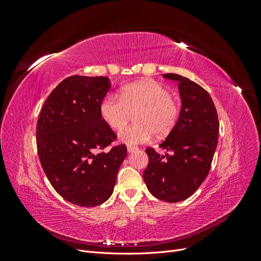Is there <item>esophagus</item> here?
<instances>
[{
  "instance_id": "obj_1",
  "label": "esophagus",
  "mask_w": 261,
  "mask_h": 261,
  "mask_svg": "<svg viewBox=\"0 0 261 261\" xmlns=\"http://www.w3.org/2000/svg\"><path fill=\"white\" fill-rule=\"evenodd\" d=\"M137 150V147H135V146H132V145H128L127 146V151L130 153V152H134V151H136Z\"/></svg>"
}]
</instances>
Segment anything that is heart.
Returning a JSON list of instances; mask_svg holds the SVG:
<instances>
[{"instance_id":"obj_1","label":"heart","mask_w":261,"mask_h":261,"mask_svg":"<svg viewBox=\"0 0 261 261\" xmlns=\"http://www.w3.org/2000/svg\"><path fill=\"white\" fill-rule=\"evenodd\" d=\"M100 115L112 129H121L132 114L134 121L123 128L118 138L124 144L138 145L154 135L162 137L174 127L180 113L179 102L169 88L154 81L133 83L116 93H109L99 107Z\"/></svg>"}]
</instances>
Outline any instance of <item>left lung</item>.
Masks as SVG:
<instances>
[{
	"label": "left lung",
	"mask_w": 261,
	"mask_h": 261,
	"mask_svg": "<svg viewBox=\"0 0 261 261\" xmlns=\"http://www.w3.org/2000/svg\"><path fill=\"white\" fill-rule=\"evenodd\" d=\"M178 83L179 117L160 147L172 151L161 155L146 149L149 163L144 171L148 191L155 198L178 202L191 197L210 171L218 145L219 118L210 94L201 86L177 74H164Z\"/></svg>",
	"instance_id": "left-lung-1"
}]
</instances>
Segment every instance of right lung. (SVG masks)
Segmentation results:
<instances>
[{"instance_id": "add662e5", "label": "right lung", "mask_w": 261, "mask_h": 261, "mask_svg": "<svg viewBox=\"0 0 261 261\" xmlns=\"http://www.w3.org/2000/svg\"><path fill=\"white\" fill-rule=\"evenodd\" d=\"M110 86L103 76L67 77L45 100L37 122V150L46 177L63 198L81 207L110 198L127 154L122 144L105 151L116 140L99 111Z\"/></svg>"}]
</instances>
